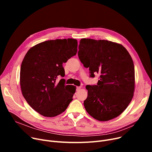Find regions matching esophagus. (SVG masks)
<instances>
[{
    "label": "esophagus",
    "mask_w": 152,
    "mask_h": 152,
    "mask_svg": "<svg viewBox=\"0 0 152 152\" xmlns=\"http://www.w3.org/2000/svg\"><path fill=\"white\" fill-rule=\"evenodd\" d=\"M81 89V87H76V91H80Z\"/></svg>",
    "instance_id": "34e87169"
}]
</instances>
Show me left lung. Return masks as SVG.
Masks as SVG:
<instances>
[{
  "label": "left lung",
  "instance_id": "obj_1",
  "mask_svg": "<svg viewBox=\"0 0 152 152\" xmlns=\"http://www.w3.org/2000/svg\"><path fill=\"white\" fill-rule=\"evenodd\" d=\"M78 57L89 68L91 77L100 75L97 85L86 86L87 112L100 121L120 115L131 102L135 89L134 66L128 51L107 40L81 39Z\"/></svg>",
  "mask_w": 152,
  "mask_h": 152
}]
</instances>
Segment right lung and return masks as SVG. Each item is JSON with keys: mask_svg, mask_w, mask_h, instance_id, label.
<instances>
[{"mask_svg": "<svg viewBox=\"0 0 152 152\" xmlns=\"http://www.w3.org/2000/svg\"><path fill=\"white\" fill-rule=\"evenodd\" d=\"M75 39L50 40L28 51L21 63L20 87L28 104L40 115L54 117L64 112L73 100L76 86H65L63 63L77 51Z\"/></svg>", "mask_w": 152, "mask_h": 152, "instance_id": "right-lung-1", "label": "right lung"}]
</instances>
